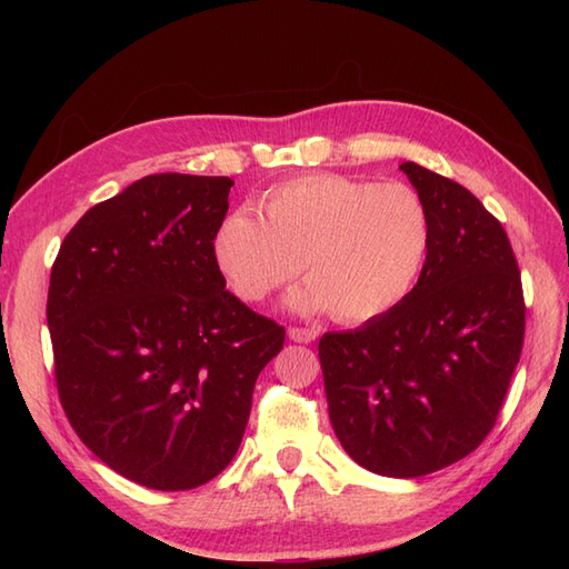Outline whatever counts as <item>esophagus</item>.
Returning a JSON list of instances; mask_svg holds the SVG:
<instances>
[{
    "label": "esophagus",
    "mask_w": 569,
    "mask_h": 569,
    "mask_svg": "<svg viewBox=\"0 0 569 569\" xmlns=\"http://www.w3.org/2000/svg\"><path fill=\"white\" fill-rule=\"evenodd\" d=\"M289 339L297 343H311L318 339V330L316 327H289Z\"/></svg>",
    "instance_id": "obj_1"
}]
</instances>
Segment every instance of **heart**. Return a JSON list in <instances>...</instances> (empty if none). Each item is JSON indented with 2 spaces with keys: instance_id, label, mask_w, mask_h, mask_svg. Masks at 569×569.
<instances>
[{
  "instance_id": "b5f03b06",
  "label": "heart",
  "mask_w": 569,
  "mask_h": 569,
  "mask_svg": "<svg viewBox=\"0 0 569 569\" xmlns=\"http://www.w3.org/2000/svg\"><path fill=\"white\" fill-rule=\"evenodd\" d=\"M258 216L249 206L218 222L211 253L237 299L261 303L295 274L287 297L299 313L347 322L380 318L416 287L432 242L427 203L403 182L311 173L272 187Z\"/></svg>"
}]
</instances>
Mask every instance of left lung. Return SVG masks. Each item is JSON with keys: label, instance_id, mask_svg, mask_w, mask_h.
Segmentation results:
<instances>
[{"label": "left lung", "instance_id": "8db88e82", "mask_svg": "<svg viewBox=\"0 0 569 569\" xmlns=\"http://www.w3.org/2000/svg\"><path fill=\"white\" fill-rule=\"evenodd\" d=\"M432 220L410 295L356 330L318 343L339 443L360 468L412 479L485 441L525 339L518 261L501 222L462 184L399 166Z\"/></svg>", "mask_w": 569, "mask_h": 569}]
</instances>
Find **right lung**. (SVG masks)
I'll return each instance as SVG.
<instances>
[{
	"instance_id": "obj_1",
	"label": "right lung",
	"mask_w": 569,
	"mask_h": 569,
	"mask_svg": "<svg viewBox=\"0 0 569 569\" xmlns=\"http://www.w3.org/2000/svg\"><path fill=\"white\" fill-rule=\"evenodd\" d=\"M234 182L147 176L66 234L47 325L59 399L111 470L159 491L220 475L284 327L226 289L211 253Z\"/></svg>"
}]
</instances>
